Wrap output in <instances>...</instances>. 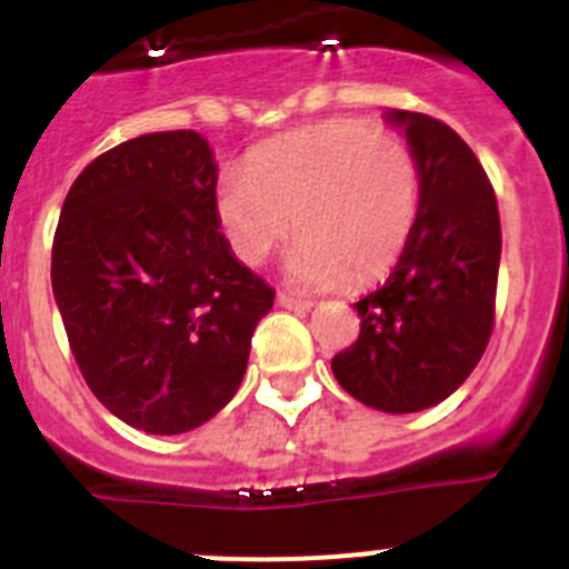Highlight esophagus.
Instances as JSON below:
<instances>
[{"label":"esophagus","instance_id":"obj_1","mask_svg":"<svg viewBox=\"0 0 569 569\" xmlns=\"http://www.w3.org/2000/svg\"><path fill=\"white\" fill-rule=\"evenodd\" d=\"M276 301H279L281 308L299 310V313H308V310L313 308V301L301 299V296H293V293H279V296H276Z\"/></svg>","mask_w":569,"mask_h":569}]
</instances>
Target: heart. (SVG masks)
I'll use <instances>...</instances> for the list:
<instances>
[{
	"mask_svg": "<svg viewBox=\"0 0 569 569\" xmlns=\"http://www.w3.org/2000/svg\"><path fill=\"white\" fill-rule=\"evenodd\" d=\"M419 193V164L399 136L336 119L256 150L248 173L219 182L216 213L244 264H261L296 222V284H370L405 250Z\"/></svg>",
	"mask_w": 569,
	"mask_h": 569,
	"instance_id": "b5f03b06",
	"label": "heart"
}]
</instances>
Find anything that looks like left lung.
I'll list each match as a JSON object with an SVG mask.
<instances>
[{
    "instance_id": "1",
    "label": "left lung",
    "mask_w": 569,
    "mask_h": 569,
    "mask_svg": "<svg viewBox=\"0 0 569 569\" xmlns=\"http://www.w3.org/2000/svg\"><path fill=\"white\" fill-rule=\"evenodd\" d=\"M419 164L413 233L379 290L356 301V345L333 356L339 385L385 413H416L453 393L479 365L496 319L501 222L467 142L445 122L390 110Z\"/></svg>"
}]
</instances>
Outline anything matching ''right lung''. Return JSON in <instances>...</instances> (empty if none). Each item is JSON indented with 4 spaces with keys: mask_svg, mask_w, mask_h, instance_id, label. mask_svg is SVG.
<instances>
[{
    "mask_svg": "<svg viewBox=\"0 0 569 569\" xmlns=\"http://www.w3.org/2000/svg\"><path fill=\"white\" fill-rule=\"evenodd\" d=\"M196 130L97 156L62 204L50 281L70 350L124 425L188 433L236 396L276 290L230 253Z\"/></svg>",
    "mask_w": 569,
    "mask_h": 569,
    "instance_id": "1",
    "label": "right lung"
}]
</instances>
